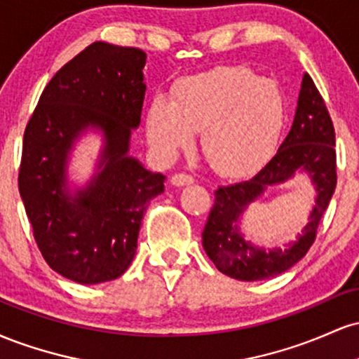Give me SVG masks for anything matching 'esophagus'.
Wrapping results in <instances>:
<instances>
[{"instance_id": "esophagus-1", "label": "esophagus", "mask_w": 359, "mask_h": 359, "mask_svg": "<svg viewBox=\"0 0 359 359\" xmlns=\"http://www.w3.org/2000/svg\"><path fill=\"white\" fill-rule=\"evenodd\" d=\"M194 182V177L191 174H185V172H177V174L172 175V184L177 185V187H182V185H189Z\"/></svg>"}]
</instances>
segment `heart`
Here are the masks:
<instances>
[{
  "mask_svg": "<svg viewBox=\"0 0 359 359\" xmlns=\"http://www.w3.org/2000/svg\"><path fill=\"white\" fill-rule=\"evenodd\" d=\"M285 97L273 81L243 67H224L177 82L174 100L156 94L147 109V138L163 158L201 148L214 170L243 175L262 167L277 148Z\"/></svg>",
  "mask_w": 359,
  "mask_h": 359,
  "instance_id": "obj_1",
  "label": "heart"
}]
</instances>
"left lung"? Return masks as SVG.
Listing matches in <instances>:
<instances>
[{
	"label": "left lung",
	"mask_w": 359,
	"mask_h": 359,
	"mask_svg": "<svg viewBox=\"0 0 359 359\" xmlns=\"http://www.w3.org/2000/svg\"><path fill=\"white\" fill-rule=\"evenodd\" d=\"M297 170L311 175L318 191L316 205L299 240L285 250L266 252L250 245L236 226L245 205L266 187L285 182ZM336 182L334 125L314 81L304 74L294 125L273 158L251 179L221 185L214 192V205L203 231L205 253L217 270L231 278L255 282L277 277L294 266L316 241Z\"/></svg>",
	"instance_id": "left-lung-1"
}]
</instances>
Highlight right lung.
<instances>
[{
    "mask_svg": "<svg viewBox=\"0 0 359 359\" xmlns=\"http://www.w3.org/2000/svg\"><path fill=\"white\" fill-rule=\"evenodd\" d=\"M145 62L140 48L90 43L52 77L25 128L18 189L36 246L52 270L84 285L125 273L148 203L163 192L165 177L128 156ZM86 126L105 133L102 170L69 198L67 154Z\"/></svg>",
    "mask_w": 359,
    "mask_h": 359,
    "instance_id": "1",
    "label": "right lung"
}]
</instances>
